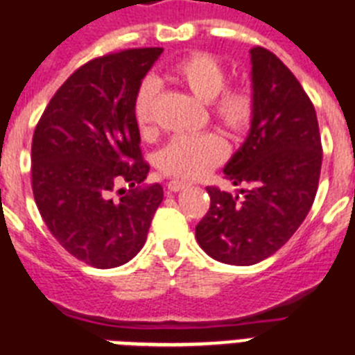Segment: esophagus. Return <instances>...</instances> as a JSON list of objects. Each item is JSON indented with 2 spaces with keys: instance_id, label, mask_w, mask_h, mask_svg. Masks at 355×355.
<instances>
[{
  "instance_id": "34e87169",
  "label": "esophagus",
  "mask_w": 355,
  "mask_h": 355,
  "mask_svg": "<svg viewBox=\"0 0 355 355\" xmlns=\"http://www.w3.org/2000/svg\"><path fill=\"white\" fill-rule=\"evenodd\" d=\"M166 187H168V190H171V192H181V190H184L187 187H190V184L187 183V181L172 180V181H168V184H166Z\"/></svg>"
}]
</instances>
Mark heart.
<instances>
[{
  "instance_id": "b5f03b06",
  "label": "heart",
  "mask_w": 355,
  "mask_h": 355,
  "mask_svg": "<svg viewBox=\"0 0 355 355\" xmlns=\"http://www.w3.org/2000/svg\"><path fill=\"white\" fill-rule=\"evenodd\" d=\"M166 78L190 91L205 104H210L211 114L228 132L241 135L248 131L255 116V100L246 87H226L228 73L210 53L196 51L183 57L168 69ZM157 87L147 78L135 96L136 125L144 136L154 135V100ZM226 141L215 132L196 136H178L157 154V166L166 175L180 180H198L224 162Z\"/></svg>"
}]
</instances>
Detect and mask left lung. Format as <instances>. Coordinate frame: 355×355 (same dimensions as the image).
<instances>
[{
  "instance_id": "left-lung-1",
  "label": "left lung",
  "mask_w": 355,
  "mask_h": 355,
  "mask_svg": "<svg viewBox=\"0 0 355 355\" xmlns=\"http://www.w3.org/2000/svg\"><path fill=\"white\" fill-rule=\"evenodd\" d=\"M255 116L250 135L224 166L242 196L208 187L210 210L196 226L211 259L253 266L277 253L304 223L322 172V138L314 105L275 53L250 50Z\"/></svg>"
}]
</instances>
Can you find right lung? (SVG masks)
<instances>
[{
    "label": "right lung",
    "instance_id": "1",
    "mask_svg": "<svg viewBox=\"0 0 355 355\" xmlns=\"http://www.w3.org/2000/svg\"><path fill=\"white\" fill-rule=\"evenodd\" d=\"M162 51L132 48L86 62L51 96L33 131L39 214L60 246L93 268L136 257L163 201L162 184L141 187L148 163L132 113L136 91ZM116 188L123 196L114 202Z\"/></svg>",
    "mask_w": 355,
    "mask_h": 355
}]
</instances>
